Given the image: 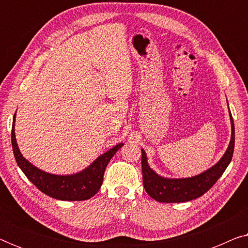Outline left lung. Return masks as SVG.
I'll list each match as a JSON object with an SVG mask.
<instances>
[{"label":"left lung","mask_w":248,"mask_h":248,"mask_svg":"<svg viewBox=\"0 0 248 248\" xmlns=\"http://www.w3.org/2000/svg\"><path fill=\"white\" fill-rule=\"evenodd\" d=\"M229 116L230 123H232V138H230L228 148L216 165L196 176L187 178L162 177L150 168L148 164L147 154L142 149V177H143L145 192L155 201L164 203L187 202L198 199L205 192H208L228 167L233 155L235 126H233V120L230 110Z\"/></svg>","instance_id":"obj_1"}]
</instances>
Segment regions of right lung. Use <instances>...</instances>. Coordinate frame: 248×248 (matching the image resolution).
I'll return each mask as SVG.
<instances>
[{
    "mask_svg": "<svg viewBox=\"0 0 248 248\" xmlns=\"http://www.w3.org/2000/svg\"><path fill=\"white\" fill-rule=\"evenodd\" d=\"M16 114L13 116L11 141L12 149L16 164L19 168L27 176V178L36 186L44 194L50 198L61 200V201H83L89 200L99 191L103 184L104 172L108 162L113 158L120 148L123 147V143H118L109 150L99 155L93 164L88 166L86 169L77 174L72 175H55L49 174L37 168L31 162H29L21 155L16 143Z\"/></svg>",
    "mask_w": 248,
    "mask_h": 248,
    "instance_id": "obj_1",
    "label": "right lung"
}]
</instances>
